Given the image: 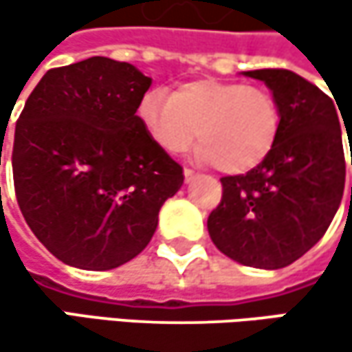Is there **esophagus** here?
Masks as SVG:
<instances>
[{
  "instance_id": "obj_1",
  "label": "esophagus",
  "mask_w": 352,
  "mask_h": 352,
  "mask_svg": "<svg viewBox=\"0 0 352 352\" xmlns=\"http://www.w3.org/2000/svg\"><path fill=\"white\" fill-rule=\"evenodd\" d=\"M183 175H185V181H187V183H191V181L197 177V173H193L191 169H185V171H183Z\"/></svg>"
}]
</instances>
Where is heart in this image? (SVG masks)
Listing matches in <instances>:
<instances>
[{
	"label": "heart",
	"instance_id": "obj_1",
	"mask_svg": "<svg viewBox=\"0 0 352 352\" xmlns=\"http://www.w3.org/2000/svg\"><path fill=\"white\" fill-rule=\"evenodd\" d=\"M138 116L151 138L167 153L179 155L197 136L195 157L239 175L261 165L273 151L281 111L275 98L256 85L199 79L177 87L173 96L146 91Z\"/></svg>",
	"mask_w": 352,
	"mask_h": 352
}]
</instances>
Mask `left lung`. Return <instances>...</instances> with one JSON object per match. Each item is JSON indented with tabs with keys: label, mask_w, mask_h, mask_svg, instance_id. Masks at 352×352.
Segmentation results:
<instances>
[{
	"label": "left lung",
	"mask_w": 352,
	"mask_h": 352,
	"mask_svg": "<svg viewBox=\"0 0 352 352\" xmlns=\"http://www.w3.org/2000/svg\"><path fill=\"white\" fill-rule=\"evenodd\" d=\"M243 75L263 81L275 98L279 136L261 165L246 175L220 179L222 201L208 218V232L241 265L281 269L316 245L340 206L346 173L342 113L336 100L294 71L258 69ZM344 128L349 132L351 122Z\"/></svg>",
	"instance_id": "1"
}]
</instances>
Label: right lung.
I'll use <instances>...</instances> for the list:
<instances>
[{
    "instance_id": "obj_1",
    "label": "right lung",
    "mask_w": 352,
    "mask_h": 352,
    "mask_svg": "<svg viewBox=\"0 0 352 352\" xmlns=\"http://www.w3.org/2000/svg\"><path fill=\"white\" fill-rule=\"evenodd\" d=\"M151 83L130 63L91 56L46 71L18 118V206L36 239L71 267L132 261L183 185V169L136 113Z\"/></svg>"
}]
</instances>
